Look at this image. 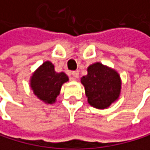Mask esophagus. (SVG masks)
Segmentation results:
<instances>
[{"label": "esophagus", "instance_id": "34e87169", "mask_svg": "<svg viewBox=\"0 0 150 150\" xmlns=\"http://www.w3.org/2000/svg\"><path fill=\"white\" fill-rule=\"evenodd\" d=\"M79 77V73L78 72H72L71 73V79L73 81H76Z\"/></svg>", "mask_w": 150, "mask_h": 150}]
</instances>
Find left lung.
Listing matches in <instances>:
<instances>
[{"label":"left lung","mask_w":150,"mask_h":150,"mask_svg":"<svg viewBox=\"0 0 150 150\" xmlns=\"http://www.w3.org/2000/svg\"><path fill=\"white\" fill-rule=\"evenodd\" d=\"M88 104L97 109H106L118 100L122 80L115 69L99 62L90 64L87 74L81 77Z\"/></svg>","instance_id":"8db88e82"}]
</instances>
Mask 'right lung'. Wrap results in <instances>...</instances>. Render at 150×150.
Masks as SVG:
<instances>
[{"label":"right lung","instance_id":"add662e5","mask_svg":"<svg viewBox=\"0 0 150 150\" xmlns=\"http://www.w3.org/2000/svg\"><path fill=\"white\" fill-rule=\"evenodd\" d=\"M68 81V76L64 72L56 73L54 65L45 61L32 74L30 87L38 99L45 104H54L60 95L62 86Z\"/></svg>","mask_w":150,"mask_h":150}]
</instances>
